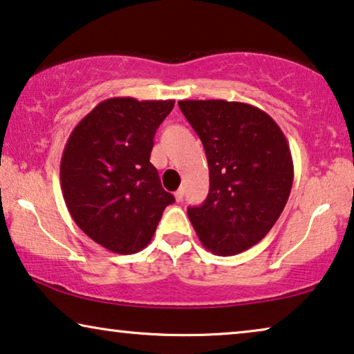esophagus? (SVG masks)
<instances>
[{
	"label": "esophagus",
	"mask_w": 354,
	"mask_h": 354,
	"mask_svg": "<svg viewBox=\"0 0 354 354\" xmlns=\"http://www.w3.org/2000/svg\"><path fill=\"white\" fill-rule=\"evenodd\" d=\"M183 193H185V190H183V188L180 187V188H178V190L176 192V193H174V196H176V200L178 201V203H180L182 200H183Z\"/></svg>",
	"instance_id": "esophagus-1"
}]
</instances>
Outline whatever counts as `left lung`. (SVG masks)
Wrapping results in <instances>:
<instances>
[{
	"label": "left lung",
	"mask_w": 354,
	"mask_h": 354,
	"mask_svg": "<svg viewBox=\"0 0 354 354\" xmlns=\"http://www.w3.org/2000/svg\"><path fill=\"white\" fill-rule=\"evenodd\" d=\"M178 106L209 166V193L201 206L188 207V217L206 250L239 254L269 234L287 205L293 183L287 138L256 106L225 100Z\"/></svg>",
	"instance_id": "1"
}]
</instances>
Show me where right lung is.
Returning <instances> with one entry per match:
<instances>
[{
  "label": "right lung",
  "instance_id": "1",
  "mask_svg": "<svg viewBox=\"0 0 354 354\" xmlns=\"http://www.w3.org/2000/svg\"><path fill=\"white\" fill-rule=\"evenodd\" d=\"M174 100L109 98L72 130L61 159V188L72 219L118 254L151 241L166 206L176 201L149 162L154 133Z\"/></svg>",
  "mask_w": 354,
  "mask_h": 354
}]
</instances>
